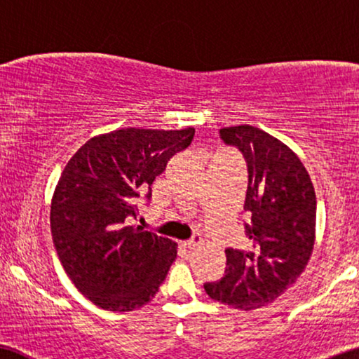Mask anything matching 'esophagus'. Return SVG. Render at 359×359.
Instances as JSON below:
<instances>
[{"mask_svg": "<svg viewBox=\"0 0 359 359\" xmlns=\"http://www.w3.org/2000/svg\"><path fill=\"white\" fill-rule=\"evenodd\" d=\"M200 243H201V238L200 237H194V238H190L189 242H185L184 247L189 248V250H195Z\"/></svg>", "mask_w": 359, "mask_h": 359, "instance_id": "obj_1", "label": "esophagus"}]
</instances>
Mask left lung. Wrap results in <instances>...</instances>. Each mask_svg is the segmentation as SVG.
<instances>
[{
    "label": "left lung",
    "mask_w": 359,
    "mask_h": 359,
    "mask_svg": "<svg viewBox=\"0 0 359 359\" xmlns=\"http://www.w3.org/2000/svg\"><path fill=\"white\" fill-rule=\"evenodd\" d=\"M221 140L242 151L248 169L243 210L248 250L227 248V267L208 295L238 309L280 297L306 267L316 235V194L303 163L287 145L253 126L226 127Z\"/></svg>",
    "instance_id": "1"
}]
</instances>
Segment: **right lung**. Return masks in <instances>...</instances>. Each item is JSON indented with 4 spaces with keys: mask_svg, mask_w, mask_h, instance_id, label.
I'll return each mask as SVG.
<instances>
[{
    "mask_svg": "<svg viewBox=\"0 0 359 359\" xmlns=\"http://www.w3.org/2000/svg\"><path fill=\"white\" fill-rule=\"evenodd\" d=\"M195 128H121L88 140L64 168L51 201L57 258L82 295L109 311H132L156 295L177 243L130 226L137 198Z\"/></svg>",
    "mask_w": 359,
    "mask_h": 359,
    "instance_id": "1",
    "label": "right lung"
}]
</instances>
